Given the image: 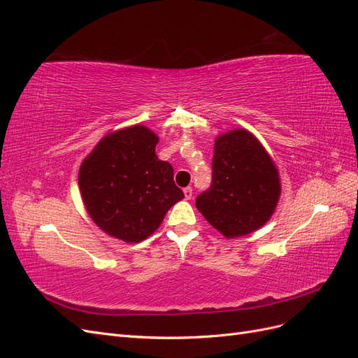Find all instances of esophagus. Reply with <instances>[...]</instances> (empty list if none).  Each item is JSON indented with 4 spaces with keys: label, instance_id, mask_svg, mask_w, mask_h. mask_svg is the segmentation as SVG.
<instances>
[{
    "label": "esophagus",
    "instance_id": "1",
    "mask_svg": "<svg viewBox=\"0 0 358 358\" xmlns=\"http://www.w3.org/2000/svg\"><path fill=\"white\" fill-rule=\"evenodd\" d=\"M183 194H185V199L187 200H191V197H192V188L187 187L185 189H183Z\"/></svg>",
    "mask_w": 358,
    "mask_h": 358
}]
</instances>
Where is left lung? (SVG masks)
Returning a JSON list of instances; mask_svg holds the SVG:
<instances>
[{"mask_svg":"<svg viewBox=\"0 0 358 358\" xmlns=\"http://www.w3.org/2000/svg\"><path fill=\"white\" fill-rule=\"evenodd\" d=\"M279 194L278 170L264 148L246 129H233L216 138L212 183L196 206L225 237H239L268 221Z\"/></svg>","mask_w":358,"mask_h":358,"instance_id":"left-lung-1","label":"left lung"}]
</instances>
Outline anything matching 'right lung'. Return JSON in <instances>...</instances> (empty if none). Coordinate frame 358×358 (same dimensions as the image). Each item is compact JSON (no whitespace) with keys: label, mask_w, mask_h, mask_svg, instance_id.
<instances>
[{"label":"right lung","mask_w":358,"mask_h":358,"mask_svg":"<svg viewBox=\"0 0 358 358\" xmlns=\"http://www.w3.org/2000/svg\"><path fill=\"white\" fill-rule=\"evenodd\" d=\"M157 143L149 128L134 125L106 136L82 162L79 187L86 210L116 239L145 241L185 197L170 162L155 155Z\"/></svg>","instance_id":"1"}]
</instances>
